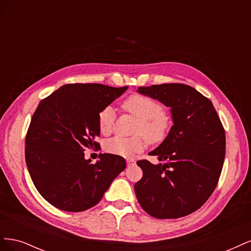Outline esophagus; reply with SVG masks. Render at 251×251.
<instances>
[{
  "mask_svg": "<svg viewBox=\"0 0 251 251\" xmlns=\"http://www.w3.org/2000/svg\"><path fill=\"white\" fill-rule=\"evenodd\" d=\"M136 163V161L134 160V159L130 158V159H126V164L127 166H131V165H134Z\"/></svg>",
  "mask_w": 251,
  "mask_h": 251,
  "instance_id": "esophagus-1",
  "label": "esophagus"
}]
</instances>
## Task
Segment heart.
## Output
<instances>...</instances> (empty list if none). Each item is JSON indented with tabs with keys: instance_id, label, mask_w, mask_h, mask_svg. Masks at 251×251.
<instances>
[{
	"instance_id": "obj_1",
	"label": "heart",
	"mask_w": 251,
	"mask_h": 251,
	"mask_svg": "<svg viewBox=\"0 0 251 251\" xmlns=\"http://www.w3.org/2000/svg\"><path fill=\"white\" fill-rule=\"evenodd\" d=\"M124 107L140 119L137 126L138 134H143L151 142H159L165 138L170 128V119L165 115L164 108L160 102L144 95H132L125 101ZM114 118L115 113L111 107L104 108L100 113L98 125L101 133L111 132ZM146 146L147 139L143 136H116L105 143V151L110 154L128 158L143 151Z\"/></svg>"
}]
</instances>
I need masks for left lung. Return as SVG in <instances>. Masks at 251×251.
Here are the masks:
<instances>
[{
  "mask_svg": "<svg viewBox=\"0 0 251 251\" xmlns=\"http://www.w3.org/2000/svg\"><path fill=\"white\" fill-rule=\"evenodd\" d=\"M137 92L171 108L173 126L140 160L143 176L135 184L141 207L158 219H177L199 209L215 191L225 158V132L212 102L191 86L162 83Z\"/></svg>",
  "mask_w": 251,
  "mask_h": 251,
  "instance_id": "left-lung-1",
  "label": "left lung"
}]
</instances>
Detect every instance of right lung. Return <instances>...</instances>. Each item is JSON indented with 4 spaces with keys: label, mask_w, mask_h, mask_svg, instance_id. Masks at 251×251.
<instances>
[{
    "label": "right lung",
    "mask_w": 251,
    "mask_h": 251,
    "mask_svg": "<svg viewBox=\"0 0 251 251\" xmlns=\"http://www.w3.org/2000/svg\"><path fill=\"white\" fill-rule=\"evenodd\" d=\"M127 87L69 83L43 100L33 114L25 158L33 184L53 206L78 212L93 207L126 166L125 158L100 154L91 163L86 149L100 148L98 116Z\"/></svg>",
    "instance_id": "1"
}]
</instances>
